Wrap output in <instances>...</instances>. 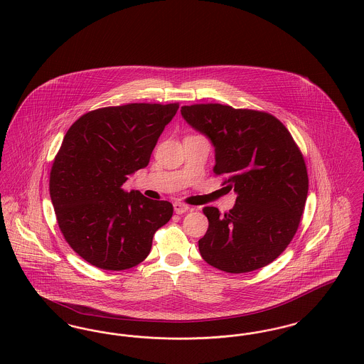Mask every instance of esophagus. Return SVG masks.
Listing matches in <instances>:
<instances>
[{
  "instance_id": "34e87169",
  "label": "esophagus",
  "mask_w": 364,
  "mask_h": 364,
  "mask_svg": "<svg viewBox=\"0 0 364 364\" xmlns=\"http://www.w3.org/2000/svg\"><path fill=\"white\" fill-rule=\"evenodd\" d=\"M173 206H174V212H176L177 215H183V213L188 212V209H190V206H188V205L181 203V202H176Z\"/></svg>"
}]
</instances>
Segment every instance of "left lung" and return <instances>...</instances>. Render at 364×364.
Here are the masks:
<instances>
[{
    "label": "left lung",
    "instance_id": "left-lung-1",
    "mask_svg": "<svg viewBox=\"0 0 364 364\" xmlns=\"http://www.w3.org/2000/svg\"><path fill=\"white\" fill-rule=\"evenodd\" d=\"M183 117L215 145L213 173L237 193L222 215L206 206L203 260L225 273H248L277 259L302 220L309 177L304 155L280 120L263 111L222 104L181 107Z\"/></svg>",
    "mask_w": 364,
    "mask_h": 364
}]
</instances>
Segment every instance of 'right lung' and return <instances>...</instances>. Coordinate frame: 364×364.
<instances>
[{
	"label": "right lung",
	"mask_w": 364,
	"mask_h": 364,
	"mask_svg": "<svg viewBox=\"0 0 364 364\" xmlns=\"http://www.w3.org/2000/svg\"><path fill=\"white\" fill-rule=\"evenodd\" d=\"M178 104H127L84 113L68 130L53 162L50 196L65 241L102 270L137 266L154 234L173 216L168 200L127 193L145 168Z\"/></svg>",
	"instance_id": "add662e5"
}]
</instances>
